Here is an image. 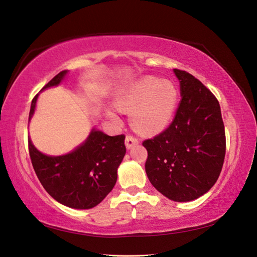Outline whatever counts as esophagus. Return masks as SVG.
<instances>
[{
	"mask_svg": "<svg viewBox=\"0 0 257 257\" xmlns=\"http://www.w3.org/2000/svg\"><path fill=\"white\" fill-rule=\"evenodd\" d=\"M138 143H139L138 138L134 137V136H132V135H128L127 137H125V147H127V149H130L133 146L137 145Z\"/></svg>",
	"mask_w": 257,
	"mask_h": 257,
	"instance_id": "esophagus-1",
	"label": "esophagus"
}]
</instances>
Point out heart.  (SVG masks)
<instances>
[{
  "label": "heart",
  "mask_w": 257,
  "mask_h": 257,
  "mask_svg": "<svg viewBox=\"0 0 257 257\" xmlns=\"http://www.w3.org/2000/svg\"><path fill=\"white\" fill-rule=\"evenodd\" d=\"M178 100V89L172 81L145 77L120 95L118 107L133 111V123L139 133L154 135L172 121Z\"/></svg>",
  "instance_id": "1"
}]
</instances>
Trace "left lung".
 <instances>
[{
  "instance_id": "1",
  "label": "left lung",
  "mask_w": 257,
  "mask_h": 257,
  "mask_svg": "<svg viewBox=\"0 0 257 257\" xmlns=\"http://www.w3.org/2000/svg\"><path fill=\"white\" fill-rule=\"evenodd\" d=\"M182 100L173 122L143 143L146 173L154 187L175 202L203 196L217 182L225 153V127L218 100L194 75L174 69Z\"/></svg>"
}]
</instances>
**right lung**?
I'll return each mask as SVG.
<instances>
[{
    "instance_id": "obj_1",
    "label": "right lung",
    "mask_w": 257,
    "mask_h": 257,
    "mask_svg": "<svg viewBox=\"0 0 257 257\" xmlns=\"http://www.w3.org/2000/svg\"><path fill=\"white\" fill-rule=\"evenodd\" d=\"M67 70L44 85L47 89L62 81ZM37 94L32 100V118ZM124 135L108 136L92 129L87 140L63 156H47L29 138V153L34 172L48 194L57 202L77 209H89L101 203L117 182V169L125 155Z\"/></svg>"
}]
</instances>
